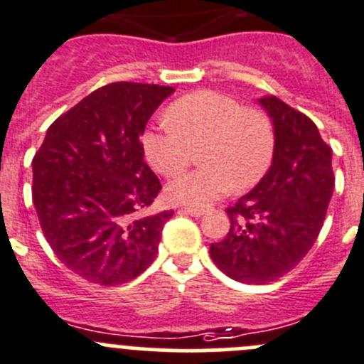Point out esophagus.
I'll use <instances>...</instances> for the list:
<instances>
[{"label": "esophagus", "mask_w": 364, "mask_h": 364, "mask_svg": "<svg viewBox=\"0 0 364 364\" xmlns=\"http://www.w3.org/2000/svg\"><path fill=\"white\" fill-rule=\"evenodd\" d=\"M179 211H183V213L186 215H192V217H203V215L206 213V210H203V208H193V206H185Z\"/></svg>", "instance_id": "esophagus-1"}]
</instances>
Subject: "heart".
Instances as JSON below:
<instances>
[{"label": "heart", "mask_w": 364, "mask_h": 364, "mask_svg": "<svg viewBox=\"0 0 364 364\" xmlns=\"http://www.w3.org/2000/svg\"><path fill=\"white\" fill-rule=\"evenodd\" d=\"M167 124L142 135L147 161L164 176L181 172L199 149L197 171L185 172L167 185L171 200L206 206L231 188L243 192L261 181L276 153V129L270 117L256 108H243L220 92H193L171 105Z\"/></svg>", "instance_id": "heart-1"}]
</instances>
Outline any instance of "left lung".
<instances>
[{"mask_svg":"<svg viewBox=\"0 0 364 364\" xmlns=\"http://www.w3.org/2000/svg\"><path fill=\"white\" fill-rule=\"evenodd\" d=\"M276 129V153L261 181L228 208L231 228L210 245L231 279L267 284L297 267L316 242L334 190L333 149L315 122L276 96L259 100Z\"/></svg>","mask_w":364,"mask_h":364,"instance_id":"1","label":"left lung"}]
</instances>
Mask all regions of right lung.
Listing matches in <instances>:
<instances>
[{"instance_id":"1","label":"right lung","mask_w":364,"mask_h":364,"mask_svg":"<svg viewBox=\"0 0 364 364\" xmlns=\"http://www.w3.org/2000/svg\"><path fill=\"white\" fill-rule=\"evenodd\" d=\"M172 87L117 81L49 126L35 153L33 204L49 247L101 287L135 279L154 261L174 211L146 215L161 190L140 136Z\"/></svg>"}]
</instances>
